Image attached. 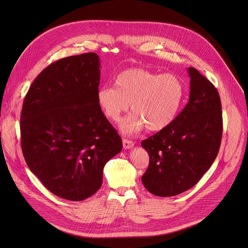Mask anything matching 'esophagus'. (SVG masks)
Returning <instances> with one entry per match:
<instances>
[{
    "mask_svg": "<svg viewBox=\"0 0 248 248\" xmlns=\"http://www.w3.org/2000/svg\"><path fill=\"white\" fill-rule=\"evenodd\" d=\"M123 144H124V149H131L133 146H134V143L130 140H127V139H123Z\"/></svg>",
    "mask_w": 248,
    "mask_h": 248,
    "instance_id": "obj_1",
    "label": "esophagus"
}]
</instances>
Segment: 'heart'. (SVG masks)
Instances as JSON below:
<instances>
[{
	"mask_svg": "<svg viewBox=\"0 0 248 248\" xmlns=\"http://www.w3.org/2000/svg\"><path fill=\"white\" fill-rule=\"evenodd\" d=\"M115 86H102L97 92V101L105 116L118 122L129 108L134 111L121 124L124 134H134L145 126L150 131L167 127L180 109L184 85L171 73L158 74L142 68L121 72Z\"/></svg>",
	"mask_w": 248,
	"mask_h": 248,
	"instance_id": "obj_1",
	"label": "heart"
}]
</instances>
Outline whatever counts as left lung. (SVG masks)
Returning <instances> with one entry per match:
<instances>
[{"label":"left lung","instance_id":"1","mask_svg":"<svg viewBox=\"0 0 248 248\" xmlns=\"http://www.w3.org/2000/svg\"><path fill=\"white\" fill-rule=\"evenodd\" d=\"M189 100L164 129L141 145L150 156L142 183L152 194L171 197L193 187L217 156L222 137L221 101L216 87L188 67Z\"/></svg>","mask_w":248,"mask_h":248}]
</instances>
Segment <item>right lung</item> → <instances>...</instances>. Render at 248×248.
Listing matches in <instances>:
<instances>
[{
  "instance_id": "obj_1",
  "label": "right lung",
  "mask_w": 248,
  "mask_h": 248,
  "mask_svg": "<svg viewBox=\"0 0 248 248\" xmlns=\"http://www.w3.org/2000/svg\"><path fill=\"white\" fill-rule=\"evenodd\" d=\"M99 65L95 53L61 59L39 73L23 102L26 163L49 191L65 200L93 195L104 165L123 149L97 101Z\"/></svg>"
}]
</instances>
